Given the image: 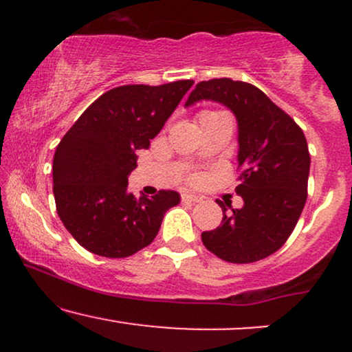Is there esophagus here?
Here are the masks:
<instances>
[{
    "mask_svg": "<svg viewBox=\"0 0 352 352\" xmlns=\"http://www.w3.org/2000/svg\"><path fill=\"white\" fill-rule=\"evenodd\" d=\"M182 199H184L185 201H192V204H199V201H201V197L192 195V193H184V195H182Z\"/></svg>",
    "mask_w": 352,
    "mask_h": 352,
    "instance_id": "obj_1",
    "label": "esophagus"
}]
</instances>
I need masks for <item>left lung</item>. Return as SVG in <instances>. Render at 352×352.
Here are the masks:
<instances>
[{
    "label": "left lung",
    "mask_w": 352,
    "mask_h": 352,
    "mask_svg": "<svg viewBox=\"0 0 352 352\" xmlns=\"http://www.w3.org/2000/svg\"><path fill=\"white\" fill-rule=\"evenodd\" d=\"M200 100L223 104L236 117V193L245 201L228 212L232 205L218 200L223 220L201 233V241L228 263L263 260L285 245L305 208L311 164L306 137L263 91L243 80H201L185 107Z\"/></svg>",
    "instance_id": "8db88e82"
}]
</instances>
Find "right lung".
<instances>
[{
	"label": "right lung",
	"mask_w": 352,
	"mask_h": 352,
	"mask_svg": "<svg viewBox=\"0 0 352 352\" xmlns=\"http://www.w3.org/2000/svg\"><path fill=\"white\" fill-rule=\"evenodd\" d=\"M192 86L193 80H175L111 89L59 142L52 160L56 210L91 253L131 256L152 243L165 212L179 205L173 190L137 199L127 192V177L137 167V152L148 148Z\"/></svg>",
	"instance_id": "1"
}]
</instances>
